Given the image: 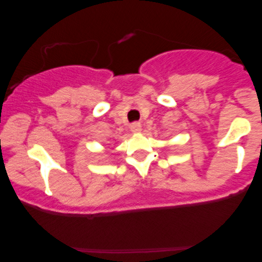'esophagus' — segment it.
I'll list each match as a JSON object with an SVG mask.
<instances>
[{
    "label": "esophagus",
    "mask_w": 262,
    "mask_h": 262,
    "mask_svg": "<svg viewBox=\"0 0 262 262\" xmlns=\"http://www.w3.org/2000/svg\"><path fill=\"white\" fill-rule=\"evenodd\" d=\"M130 130L133 132V133H139L141 130V124L139 122H135V123H132L130 124Z\"/></svg>",
    "instance_id": "esophagus-1"
}]
</instances>
